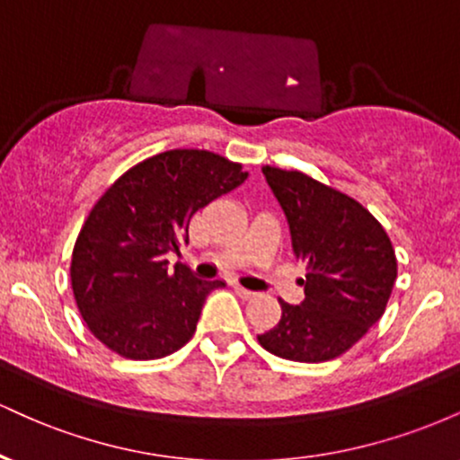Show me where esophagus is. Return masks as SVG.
<instances>
[{"mask_svg": "<svg viewBox=\"0 0 460 460\" xmlns=\"http://www.w3.org/2000/svg\"><path fill=\"white\" fill-rule=\"evenodd\" d=\"M235 294L240 298H244V300H248V298H255L257 294L255 292H251V289H244V288H240V285H235Z\"/></svg>", "mask_w": 460, "mask_h": 460, "instance_id": "34e87169", "label": "esophagus"}]
</instances>
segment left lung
Wrapping results in <instances>:
<instances>
[{"label":"left lung","mask_w":460,"mask_h":460,"mask_svg":"<svg viewBox=\"0 0 460 460\" xmlns=\"http://www.w3.org/2000/svg\"><path fill=\"white\" fill-rule=\"evenodd\" d=\"M292 251L307 266L305 300H281V320L260 344L272 355L320 363L352 348L385 314L398 274L392 240L355 199L298 171L263 166Z\"/></svg>","instance_id":"1"}]
</instances>
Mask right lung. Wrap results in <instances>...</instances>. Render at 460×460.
I'll use <instances>...</instances> for the list:
<instances>
[{"mask_svg":"<svg viewBox=\"0 0 460 460\" xmlns=\"http://www.w3.org/2000/svg\"><path fill=\"white\" fill-rule=\"evenodd\" d=\"M240 164L175 149L136 164L97 200L79 231L71 285L88 329L125 358H162L186 346L205 298L203 281L168 252L188 244L190 218L244 183Z\"/></svg>","mask_w":460,"mask_h":460,"instance_id":"1","label":"right lung"}]
</instances>
